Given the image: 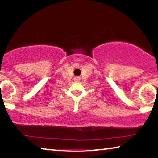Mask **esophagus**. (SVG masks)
Listing matches in <instances>:
<instances>
[{
    "mask_svg": "<svg viewBox=\"0 0 158 158\" xmlns=\"http://www.w3.org/2000/svg\"><path fill=\"white\" fill-rule=\"evenodd\" d=\"M75 81H80V77H75Z\"/></svg>",
    "mask_w": 158,
    "mask_h": 158,
    "instance_id": "esophagus-1",
    "label": "esophagus"
}]
</instances>
